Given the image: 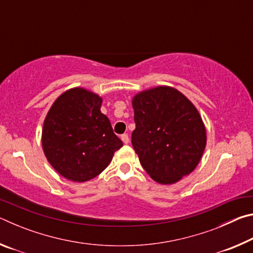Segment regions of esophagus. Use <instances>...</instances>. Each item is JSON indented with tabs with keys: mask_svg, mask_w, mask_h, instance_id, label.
Listing matches in <instances>:
<instances>
[{
	"mask_svg": "<svg viewBox=\"0 0 253 253\" xmlns=\"http://www.w3.org/2000/svg\"><path fill=\"white\" fill-rule=\"evenodd\" d=\"M122 140H123V143L124 144H128L129 143V137H128V135L127 134H124V135H122Z\"/></svg>",
	"mask_w": 253,
	"mask_h": 253,
	"instance_id": "obj_1",
	"label": "esophagus"
}]
</instances>
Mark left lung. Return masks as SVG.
Here are the masks:
<instances>
[{
    "label": "left lung",
    "mask_w": 253,
    "mask_h": 253,
    "mask_svg": "<svg viewBox=\"0 0 253 253\" xmlns=\"http://www.w3.org/2000/svg\"><path fill=\"white\" fill-rule=\"evenodd\" d=\"M131 105L136 124L131 144L149 176L168 185L193 172L207 145L196 107L169 85L138 92Z\"/></svg>",
    "instance_id": "left-lung-1"
}]
</instances>
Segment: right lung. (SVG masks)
I'll return each mask as SVG.
<instances>
[{
	"instance_id": "obj_1",
	"label": "right lung",
	"mask_w": 253,
	"mask_h": 253,
	"mask_svg": "<svg viewBox=\"0 0 253 253\" xmlns=\"http://www.w3.org/2000/svg\"><path fill=\"white\" fill-rule=\"evenodd\" d=\"M101 104L97 93L76 87L60 95L46 114L42 148L51 166L69 181L96 177L123 146Z\"/></svg>"
}]
</instances>
